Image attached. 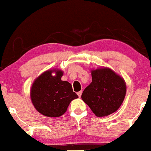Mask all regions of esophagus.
I'll return each instance as SVG.
<instances>
[{
	"instance_id": "obj_1",
	"label": "esophagus",
	"mask_w": 151,
	"mask_h": 151,
	"mask_svg": "<svg viewBox=\"0 0 151 151\" xmlns=\"http://www.w3.org/2000/svg\"><path fill=\"white\" fill-rule=\"evenodd\" d=\"M81 94H82V91H79V92H78V93H77L78 96H79V98H80V97L81 96Z\"/></svg>"
}]
</instances>
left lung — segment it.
I'll list each match as a JSON object with an SVG mask.
<instances>
[{"mask_svg": "<svg viewBox=\"0 0 151 151\" xmlns=\"http://www.w3.org/2000/svg\"><path fill=\"white\" fill-rule=\"evenodd\" d=\"M93 81L86 88L81 99L98 117L111 114L118 109L126 94L123 78L109 68L91 71Z\"/></svg>", "mask_w": 151, "mask_h": 151, "instance_id": "8db88e82", "label": "left lung"}]
</instances>
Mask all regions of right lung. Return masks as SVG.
I'll use <instances>...</instances> for the list:
<instances>
[{
    "label": "right lung",
    "instance_id": "1",
    "mask_svg": "<svg viewBox=\"0 0 151 151\" xmlns=\"http://www.w3.org/2000/svg\"><path fill=\"white\" fill-rule=\"evenodd\" d=\"M52 72L56 75L52 76ZM63 72L51 70L35 80L30 98L37 111L48 117H59L67 111L70 102L78 98L69 82L61 80Z\"/></svg>",
    "mask_w": 151,
    "mask_h": 151
}]
</instances>
